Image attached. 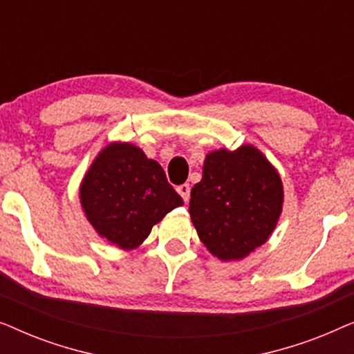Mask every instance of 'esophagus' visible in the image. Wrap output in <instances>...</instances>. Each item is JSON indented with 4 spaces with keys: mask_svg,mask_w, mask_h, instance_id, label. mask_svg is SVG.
I'll return each instance as SVG.
<instances>
[{
    "mask_svg": "<svg viewBox=\"0 0 354 354\" xmlns=\"http://www.w3.org/2000/svg\"><path fill=\"white\" fill-rule=\"evenodd\" d=\"M176 190L178 195L182 196V200L188 203V200H190V185H188V183H182V185H178Z\"/></svg>",
    "mask_w": 354,
    "mask_h": 354,
    "instance_id": "esophagus-1",
    "label": "esophagus"
}]
</instances>
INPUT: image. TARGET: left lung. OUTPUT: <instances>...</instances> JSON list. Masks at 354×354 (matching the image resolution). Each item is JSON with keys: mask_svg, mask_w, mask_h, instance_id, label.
<instances>
[{"mask_svg": "<svg viewBox=\"0 0 354 354\" xmlns=\"http://www.w3.org/2000/svg\"><path fill=\"white\" fill-rule=\"evenodd\" d=\"M190 196L198 236L222 261L241 259L266 243L283 203L277 171L251 145L207 154Z\"/></svg>", "mask_w": 354, "mask_h": 354, "instance_id": "1", "label": "left lung"}]
</instances>
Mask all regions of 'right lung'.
Wrapping results in <instances>:
<instances>
[{
	"instance_id": "add662e5",
	"label": "right lung",
	"mask_w": 354,
	"mask_h": 354,
	"mask_svg": "<svg viewBox=\"0 0 354 354\" xmlns=\"http://www.w3.org/2000/svg\"><path fill=\"white\" fill-rule=\"evenodd\" d=\"M80 201L96 232L122 250L142 243L182 198L156 161L129 143L98 154L82 182Z\"/></svg>"
}]
</instances>
